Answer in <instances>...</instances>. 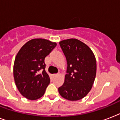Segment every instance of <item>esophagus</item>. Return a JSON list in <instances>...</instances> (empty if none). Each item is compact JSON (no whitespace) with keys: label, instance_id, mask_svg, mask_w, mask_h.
Masks as SVG:
<instances>
[{"label":"esophagus","instance_id":"34e87169","mask_svg":"<svg viewBox=\"0 0 120 120\" xmlns=\"http://www.w3.org/2000/svg\"><path fill=\"white\" fill-rule=\"evenodd\" d=\"M57 75H58V74H54V75H53V76L56 77V76H57Z\"/></svg>","mask_w":120,"mask_h":120}]
</instances>
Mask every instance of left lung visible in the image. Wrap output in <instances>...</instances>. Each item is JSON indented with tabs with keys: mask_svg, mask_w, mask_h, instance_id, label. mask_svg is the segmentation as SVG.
I'll list each match as a JSON object with an SVG mask.
<instances>
[{
	"mask_svg": "<svg viewBox=\"0 0 120 120\" xmlns=\"http://www.w3.org/2000/svg\"><path fill=\"white\" fill-rule=\"evenodd\" d=\"M67 61L64 84L58 88L66 100L77 101L86 96L91 89L96 74V61L88 45L76 39L59 42Z\"/></svg>",
	"mask_w": 120,
	"mask_h": 120,
	"instance_id": "1",
	"label": "left lung"
}]
</instances>
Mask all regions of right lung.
Returning <instances> with one entry per match:
<instances>
[{
  "label": "right lung",
  "mask_w": 120,
  "mask_h": 120,
  "mask_svg": "<svg viewBox=\"0 0 120 120\" xmlns=\"http://www.w3.org/2000/svg\"><path fill=\"white\" fill-rule=\"evenodd\" d=\"M56 45L44 39H34L18 52L14 64V78L17 88L25 98L36 100L44 95L50 82L44 59Z\"/></svg>",
  "instance_id": "1"
}]
</instances>
